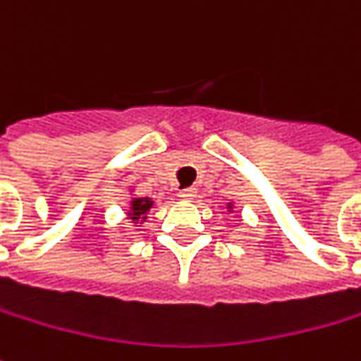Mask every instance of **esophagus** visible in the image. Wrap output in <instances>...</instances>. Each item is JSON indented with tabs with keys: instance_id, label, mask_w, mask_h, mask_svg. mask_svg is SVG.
Listing matches in <instances>:
<instances>
[{
	"instance_id": "esophagus-1",
	"label": "esophagus",
	"mask_w": 361,
	"mask_h": 361,
	"mask_svg": "<svg viewBox=\"0 0 361 361\" xmlns=\"http://www.w3.org/2000/svg\"><path fill=\"white\" fill-rule=\"evenodd\" d=\"M181 200H193L195 197V188H185L180 191Z\"/></svg>"
}]
</instances>
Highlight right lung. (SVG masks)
<instances>
[{"label": "right lung", "instance_id": "obj_1", "mask_svg": "<svg viewBox=\"0 0 361 361\" xmlns=\"http://www.w3.org/2000/svg\"><path fill=\"white\" fill-rule=\"evenodd\" d=\"M152 205H154V201L149 200V197H134L132 200V209H130L128 215L134 221L146 219L144 215H146V212H148Z\"/></svg>", "mask_w": 361, "mask_h": 361}]
</instances>
